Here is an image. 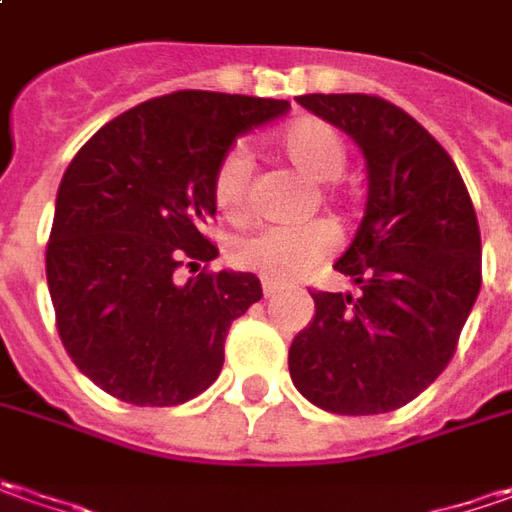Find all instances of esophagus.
Listing matches in <instances>:
<instances>
[{
    "mask_svg": "<svg viewBox=\"0 0 512 512\" xmlns=\"http://www.w3.org/2000/svg\"><path fill=\"white\" fill-rule=\"evenodd\" d=\"M280 294V286H274V283H263V297L266 300H272V297H277Z\"/></svg>",
    "mask_w": 512,
    "mask_h": 512,
    "instance_id": "1",
    "label": "esophagus"
}]
</instances>
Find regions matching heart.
I'll list each match as a JSON object with an SVG mask.
<instances>
[{
  "mask_svg": "<svg viewBox=\"0 0 512 512\" xmlns=\"http://www.w3.org/2000/svg\"><path fill=\"white\" fill-rule=\"evenodd\" d=\"M280 150L294 167L320 184L337 181L348 164L340 133L317 118L294 121L289 130L280 135ZM249 178H252L249 152L243 147H232L229 152H223V158L215 167V175H212V198L223 215L238 218L246 209ZM331 246H334V235L326 223L269 226V229L240 235L232 243V260L240 269L260 274L272 283H291V280L311 272L331 252Z\"/></svg>",
  "mask_w": 512,
  "mask_h": 512,
  "instance_id": "heart-1",
  "label": "heart"
}]
</instances>
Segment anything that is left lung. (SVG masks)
Instances as JSON below:
<instances>
[{"label": "left lung", "mask_w": 512, "mask_h": 512, "mask_svg": "<svg viewBox=\"0 0 512 512\" xmlns=\"http://www.w3.org/2000/svg\"><path fill=\"white\" fill-rule=\"evenodd\" d=\"M297 104L360 147L368 201L334 263L360 291H311L314 317L289 348L291 382L331 414H388L456 351L482 286L476 212L442 144L391 101L311 93Z\"/></svg>", "instance_id": "8db88e82"}]
</instances>
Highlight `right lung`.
I'll return each instance as SVG.
<instances>
[{"instance_id":"right-lung-1","label":"right lung","mask_w":512,"mask_h":512,"mask_svg":"<svg viewBox=\"0 0 512 512\" xmlns=\"http://www.w3.org/2000/svg\"><path fill=\"white\" fill-rule=\"evenodd\" d=\"M289 101L178 90L104 124L64 172L47 243V289L70 360L110 397L169 408L223 368L226 331L263 297L252 272H201L218 257L203 223L212 175L240 135Z\"/></svg>"}]
</instances>
